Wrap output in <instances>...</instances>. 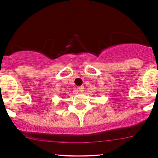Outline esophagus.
<instances>
[{"label":"esophagus","instance_id":"obj_1","mask_svg":"<svg viewBox=\"0 0 158 158\" xmlns=\"http://www.w3.org/2000/svg\"><path fill=\"white\" fill-rule=\"evenodd\" d=\"M78 91H80L81 93L83 92L84 91H85V87L84 86H80V87H78Z\"/></svg>","mask_w":158,"mask_h":158}]
</instances>
